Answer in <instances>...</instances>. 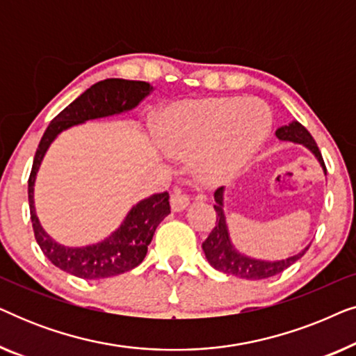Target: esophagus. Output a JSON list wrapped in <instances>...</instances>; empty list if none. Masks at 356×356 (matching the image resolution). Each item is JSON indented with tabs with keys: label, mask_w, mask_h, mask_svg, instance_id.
Here are the masks:
<instances>
[{
	"label": "esophagus",
	"mask_w": 356,
	"mask_h": 356,
	"mask_svg": "<svg viewBox=\"0 0 356 356\" xmlns=\"http://www.w3.org/2000/svg\"><path fill=\"white\" fill-rule=\"evenodd\" d=\"M170 206H172L173 212H181L189 206V199L177 189V191L172 194V197H170Z\"/></svg>",
	"instance_id": "esophagus-1"
}]
</instances>
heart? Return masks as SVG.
<instances>
[{
    "instance_id": "heart-1",
    "label": "heart",
    "mask_w": 356,
    "mask_h": 356,
    "mask_svg": "<svg viewBox=\"0 0 356 356\" xmlns=\"http://www.w3.org/2000/svg\"><path fill=\"white\" fill-rule=\"evenodd\" d=\"M272 128L270 108L259 99H204L170 105L160 115L159 139L170 152L193 155L206 184L235 178L262 147Z\"/></svg>"
}]
</instances>
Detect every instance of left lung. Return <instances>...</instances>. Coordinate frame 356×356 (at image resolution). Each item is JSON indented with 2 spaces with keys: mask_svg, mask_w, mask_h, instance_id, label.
<instances>
[{
  "mask_svg": "<svg viewBox=\"0 0 356 356\" xmlns=\"http://www.w3.org/2000/svg\"><path fill=\"white\" fill-rule=\"evenodd\" d=\"M275 136L280 140H289V143L301 144L303 147L309 150L311 154L318 159L321 167H323L325 173V165L323 160V155H321L318 144L314 143L313 136L308 133V129L305 128L303 124L298 123V121H291V123L282 126L275 131ZM223 193H225V188H218L216 194H213V199H216V209L217 212V225L212 228L211 235L207 236V240L202 243L204 254H206V259L209 261L213 269L218 272H223V274L240 277V279L246 280H262L269 279V277H274L280 272H284L286 267H290L293 262H296L300 257L308 251L309 245L301 250L298 254H293L286 259L280 261H266V259H256V257L246 256L245 252L238 251L235 245L232 243L230 232H228V223L225 212H223Z\"/></svg>",
  "mask_w": 356,
  "mask_h": 356,
  "instance_id": "obj_1",
  "label": "left lung"
}]
</instances>
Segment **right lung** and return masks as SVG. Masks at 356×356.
I'll return each instance as SVG.
<instances>
[{
	"instance_id": "add662e5",
	"label": "right lung",
	"mask_w": 356,
	"mask_h": 356,
	"mask_svg": "<svg viewBox=\"0 0 356 356\" xmlns=\"http://www.w3.org/2000/svg\"><path fill=\"white\" fill-rule=\"evenodd\" d=\"M152 92V86L144 81L105 79L97 82L66 106L48 124L33 157L29 177V207L35 240L53 266L81 279L95 280L124 274L138 267L147 254V246L157 230L159 223L170 213L168 193H159L134 204L124 220L113 233L99 243L86 246H66L53 240L43 230L35 212L33 186L38 168L53 140L63 131L82 124L89 120L106 118L124 113L138 106Z\"/></svg>"
}]
</instances>
